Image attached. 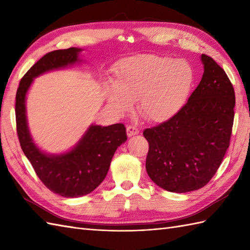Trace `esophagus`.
<instances>
[{
	"mask_svg": "<svg viewBox=\"0 0 250 250\" xmlns=\"http://www.w3.org/2000/svg\"><path fill=\"white\" fill-rule=\"evenodd\" d=\"M140 133V130L136 128L135 125H128L126 126V134H128V136H133V135H136Z\"/></svg>",
	"mask_w": 250,
	"mask_h": 250,
	"instance_id": "1",
	"label": "esophagus"
}]
</instances>
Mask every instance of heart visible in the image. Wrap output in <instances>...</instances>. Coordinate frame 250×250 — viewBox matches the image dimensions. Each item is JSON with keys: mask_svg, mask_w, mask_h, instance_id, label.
<instances>
[{"mask_svg": "<svg viewBox=\"0 0 250 250\" xmlns=\"http://www.w3.org/2000/svg\"><path fill=\"white\" fill-rule=\"evenodd\" d=\"M194 72L185 60L140 55L121 61L116 68V83L106 87L111 108L125 114L137 100L143 118L167 121L182 109L192 89Z\"/></svg>", "mask_w": 250, "mask_h": 250, "instance_id": "b5f03b06", "label": "heart"}]
</instances>
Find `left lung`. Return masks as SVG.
<instances>
[{
	"label": "left lung",
	"instance_id": "obj_1",
	"mask_svg": "<svg viewBox=\"0 0 250 250\" xmlns=\"http://www.w3.org/2000/svg\"><path fill=\"white\" fill-rule=\"evenodd\" d=\"M204 73L188 102L173 118L145 129L146 171L169 192L198 190L209 182L230 145L234 88L213 58L201 56Z\"/></svg>",
	"mask_w": 250,
	"mask_h": 250
}]
</instances>
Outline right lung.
I'll return each instance as SVG.
<instances>
[{"label":"right lung","instance_id":"obj_1","mask_svg":"<svg viewBox=\"0 0 250 250\" xmlns=\"http://www.w3.org/2000/svg\"><path fill=\"white\" fill-rule=\"evenodd\" d=\"M81 48L72 47L46 54L25 73L16 93V125L22 151L42 183L64 198H78L92 192L104 180L117 148L126 141L125 126L122 124L90 125L76 146L61 155L42 151L32 140L25 114V97L31 83L46 72L81 62Z\"/></svg>","mask_w":250,"mask_h":250}]
</instances>
